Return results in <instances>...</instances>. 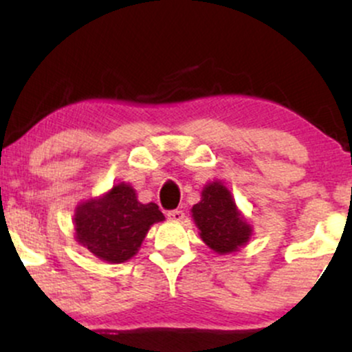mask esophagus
Listing matches in <instances>:
<instances>
[{
    "mask_svg": "<svg viewBox=\"0 0 352 352\" xmlns=\"http://www.w3.org/2000/svg\"><path fill=\"white\" fill-rule=\"evenodd\" d=\"M167 217L170 218V220H173V221H180V220H184L185 213H184V210L175 208V210H168Z\"/></svg>",
    "mask_w": 352,
    "mask_h": 352,
    "instance_id": "esophagus-1",
    "label": "esophagus"
}]
</instances>
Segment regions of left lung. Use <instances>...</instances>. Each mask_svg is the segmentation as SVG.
Wrapping results in <instances>:
<instances>
[{
  "label": "left lung",
  "mask_w": 352,
  "mask_h": 352,
  "mask_svg": "<svg viewBox=\"0 0 352 352\" xmlns=\"http://www.w3.org/2000/svg\"><path fill=\"white\" fill-rule=\"evenodd\" d=\"M201 240L218 253L235 252L252 235V228L238 213L235 201L220 182L208 184L201 200L192 208Z\"/></svg>",
  "instance_id": "obj_1"
}]
</instances>
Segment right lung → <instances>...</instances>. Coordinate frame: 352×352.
I'll use <instances>...</instances> for the list:
<instances>
[{
  "label": "right lung",
  "instance_id": "add662e5",
  "mask_svg": "<svg viewBox=\"0 0 352 352\" xmlns=\"http://www.w3.org/2000/svg\"><path fill=\"white\" fill-rule=\"evenodd\" d=\"M155 204H140L131 185H116L106 197L76 210V236L91 253L111 263H122L139 252L151 225L162 221Z\"/></svg>",
  "mask_w": 352,
  "mask_h": 352
}]
</instances>
